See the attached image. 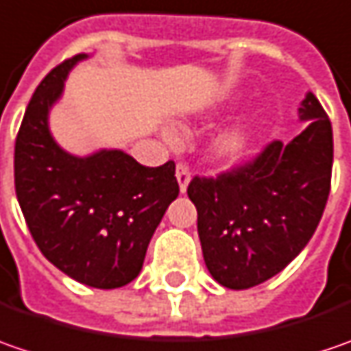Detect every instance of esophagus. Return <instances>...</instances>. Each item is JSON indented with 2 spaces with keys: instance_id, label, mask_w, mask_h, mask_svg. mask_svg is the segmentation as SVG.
I'll return each instance as SVG.
<instances>
[{
  "instance_id": "esophagus-1",
  "label": "esophagus",
  "mask_w": 351,
  "mask_h": 351,
  "mask_svg": "<svg viewBox=\"0 0 351 351\" xmlns=\"http://www.w3.org/2000/svg\"><path fill=\"white\" fill-rule=\"evenodd\" d=\"M191 169L186 162H178L176 165V180H178V186H180V192H186V186L191 182Z\"/></svg>"
}]
</instances>
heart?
<instances>
[{"label":"heart","mask_w":351,"mask_h":351,"mask_svg":"<svg viewBox=\"0 0 351 351\" xmlns=\"http://www.w3.org/2000/svg\"><path fill=\"white\" fill-rule=\"evenodd\" d=\"M167 137L173 141L175 133H167ZM247 147V133L243 130H232L221 133L220 137L214 141V153L220 159H237Z\"/></svg>","instance_id":"heart-1"}]
</instances>
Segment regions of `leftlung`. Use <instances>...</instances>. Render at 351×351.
Here are the masks:
<instances>
[{"mask_svg": "<svg viewBox=\"0 0 351 351\" xmlns=\"http://www.w3.org/2000/svg\"><path fill=\"white\" fill-rule=\"evenodd\" d=\"M300 119L308 125L291 143L271 141L257 157L189 184L210 275L243 291L275 277L311 241L326 208L332 178V123L314 94Z\"/></svg>", "mask_w": 351, "mask_h": 351, "instance_id": "obj_1", "label": "left lung"}]
</instances>
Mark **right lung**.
Listing matches in <instances>:
<instances>
[{
  "label": "right lung",
  "mask_w": 351,
  "mask_h": 351,
  "mask_svg": "<svg viewBox=\"0 0 351 351\" xmlns=\"http://www.w3.org/2000/svg\"><path fill=\"white\" fill-rule=\"evenodd\" d=\"M76 54L37 86L15 139V192L40 253L74 281L117 289L141 271L147 245L178 196L175 160L143 167L123 151L74 157L56 145L49 110Z\"/></svg>",
  "instance_id": "right-lung-1"
}]
</instances>
